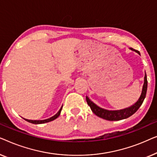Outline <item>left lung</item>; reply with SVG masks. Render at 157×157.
<instances>
[{"label":"left lung","instance_id":"1","mask_svg":"<svg viewBox=\"0 0 157 157\" xmlns=\"http://www.w3.org/2000/svg\"><path fill=\"white\" fill-rule=\"evenodd\" d=\"M132 50H134L137 52L138 54H140V52L137 50L133 49V48H130ZM147 74L145 73L144 76V85L142 87V94H141L140 98H139V100L135 104H134L133 105H132L131 107L125 108V109H120V110H107L102 109L100 107H98V105H96L95 104L90 100L87 97H86V100H87V105L90 106L91 108L92 111L93 112L94 114H96L97 116L100 117L104 119V120H109V121H119L121 120H124V119H127L130 116H132V114H134L135 112L137 111L139 108L141 107V105H142L143 101H144L146 94H147Z\"/></svg>","mask_w":157,"mask_h":157}]
</instances>
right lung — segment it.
<instances>
[{
	"label": "right lung",
	"mask_w": 157,
	"mask_h": 157,
	"mask_svg": "<svg viewBox=\"0 0 157 157\" xmlns=\"http://www.w3.org/2000/svg\"><path fill=\"white\" fill-rule=\"evenodd\" d=\"M62 108H63V107H61L60 109L59 110L58 112H57L56 114H55V115L53 117H50L49 119H47V120H26V119H25V120L28 122L35 124H43V123L51 122V121H53L54 120H56V119H57L59 116V114H60V112H61V110H62Z\"/></svg>",
	"instance_id": "right-lung-1"
}]
</instances>
